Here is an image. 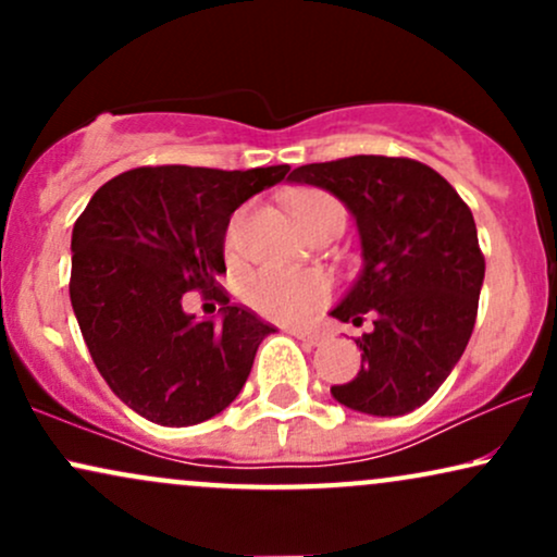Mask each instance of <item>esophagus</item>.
Listing matches in <instances>:
<instances>
[{"instance_id": "obj_1", "label": "esophagus", "mask_w": 557, "mask_h": 557, "mask_svg": "<svg viewBox=\"0 0 557 557\" xmlns=\"http://www.w3.org/2000/svg\"><path fill=\"white\" fill-rule=\"evenodd\" d=\"M290 335H296L298 341L309 343V345H322L324 341H327V335L319 330H290Z\"/></svg>"}]
</instances>
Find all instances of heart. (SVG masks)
Segmentation results:
<instances>
[{
    "instance_id": "b5f03b06",
    "label": "heart",
    "mask_w": 557,
    "mask_h": 557,
    "mask_svg": "<svg viewBox=\"0 0 557 557\" xmlns=\"http://www.w3.org/2000/svg\"><path fill=\"white\" fill-rule=\"evenodd\" d=\"M293 216L300 227L311 230L330 216H345L343 207L324 190H298L287 198ZM240 216L230 222L227 246L238 243ZM330 296V285L322 274L314 272H285V270H261L251 274L246 283V300L261 317L277 319V322H300L317 311Z\"/></svg>"
}]
</instances>
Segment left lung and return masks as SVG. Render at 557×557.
Segmentation results:
<instances>
[{"mask_svg": "<svg viewBox=\"0 0 557 557\" xmlns=\"http://www.w3.org/2000/svg\"><path fill=\"white\" fill-rule=\"evenodd\" d=\"M290 183L341 198L361 238V274L332 317L372 319L361 369L330 389L345 408L403 417L424 406L463 356L476 322L484 257L471 209L417 159L359 154L304 164Z\"/></svg>", "mask_w": 557, "mask_h": 557, "instance_id": "1", "label": "left lung"}]
</instances>
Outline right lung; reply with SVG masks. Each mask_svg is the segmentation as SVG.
<instances>
[{"label":"right lung","instance_id":"obj_1","mask_svg":"<svg viewBox=\"0 0 557 557\" xmlns=\"http://www.w3.org/2000/svg\"><path fill=\"white\" fill-rule=\"evenodd\" d=\"M287 170L138 168L101 185L75 222L70 304L99 374L144 419L198 424L246 385L259 343L274 330L230 304L216 277L230 216ZM188 289H214L221 319L185 315Z\"/></svg>","mask_w":557,"mask_h":557}]
</instances>
